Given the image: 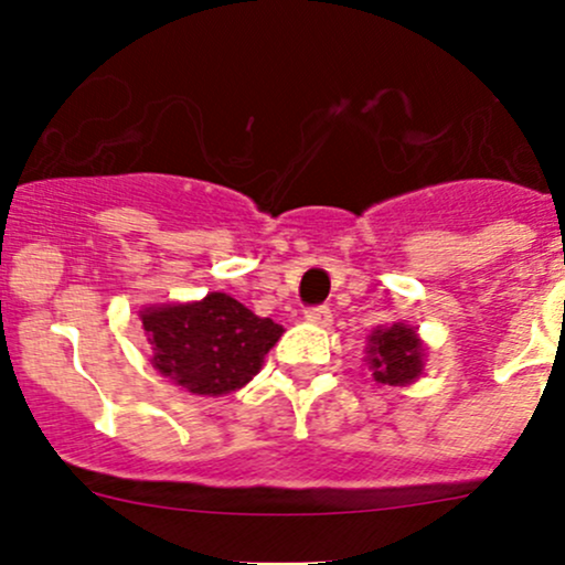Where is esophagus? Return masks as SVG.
Returning a JSON list of instances; mask_svg holds the SVG:
<instances>
[{
    "mask_svg": "<svg viewBox=\"0 0 565 565\" xmlns=\"http://www.w3.org/2000/svg\"><path fill=\"white\" fill-rule=\"evenodd\" d=\"M306 319L315 324H322V328H328V324L333 322V315H330L328 306H311V309H306Z\"/></svg>",
    "mask_w": 565,
    "mask_h": 565,
    "instance_id": "34e87169",
    "label": "esophagus"
}]
</instances>
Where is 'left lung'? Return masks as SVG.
I'll return each instance as SVG.
<instances>
[{"mask_svg":"<svg viewBox=\"0 0 565 565\" xmlns=\"http://www.w3.org/2000/svg\"><path fill=\"white\" fill-rule=\"evenodd\" d=\"M369 363L377 383L407 385L424 366V344L413 328L396 322L391 328L374 330L369 339Z\"/></svg>","mask_w":565,"mask_h":565,"instance_id":"1","label":"left lung"}]
</instances>
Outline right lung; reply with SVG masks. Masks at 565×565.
I'll return each instance as SVG.
<instances>
[{
    "label": "right lung",
    "mask_w": 565,
    "mask_h": 565,
    "mask_svg": "<svg viewBox=\"0 0 565 565\" xmlns=\"http://www.w3.org/2000/svg\"><path fill=\"white\" fill-rule=\"evenodd\" d=\"M141 324L152 344V366L196 396L243 388L284 333L281 324L256 317L224 292L147 309Z\"/></svg>",
    "instance_id": "add662e5"
}]
</instances>
